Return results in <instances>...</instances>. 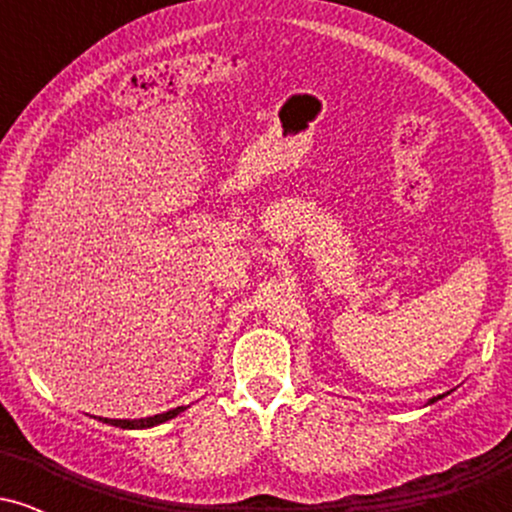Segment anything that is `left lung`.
<instances>
[{"mask_svg":"<svg viewBox=\"0 0 512 512\" xmlns=\"http://www.w3.org/2000/svg\"><path fill=\"white\" fill-rule=\"evenodd\" d=\"M436 399H440V395H438V397H433V399H431V402H436Z\"/></svg>","mask_w":512,"mask_h":512,"instance_id":"obj_1","label":"left lung"}]
</instances>
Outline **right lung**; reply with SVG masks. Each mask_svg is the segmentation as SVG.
Instances as JSON below:
<instances>
[{
  "instance_id": "1",
  "label": "right lung",
  "mask_w": 512,
  "mask_h": 512,
  "mask_svg": "<svg viewBox=\"0 0 512 512\" xmlns=\"http://www.w3.org/2000/svg\"><path fill=\"white\" fill-rule=\"evenodd\" d=\"M180 411H185V407L163 411V414H156V416H146V419H101V421L103 424H110L117 428H151V426L163 424V421L173 419V416H178Z\"/></svg>"
}]
</instances>
